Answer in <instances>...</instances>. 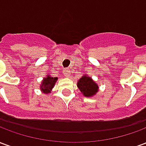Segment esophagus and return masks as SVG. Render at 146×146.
I'll return each mask as SVG.
<instances>
[{"mask_svg": "<svg viewBox=\"0 0 146 146\" xmlns=\"http://www.w3.org/2000/svg\"><path fill=\"white\" fill-rule=\"evenodd\" d=\"M63 73L64 75H65V76H66V77H69V76H70V71L69 70H67V69L64 70Z\"/></svg>", "mask_w": 146, "mask_h": 146, "instance_id": "34e87169", "label": "esophagus"}]
</instances>
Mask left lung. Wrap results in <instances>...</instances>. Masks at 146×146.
Returning a JSON list of instances; mask_svg holds the SVG:
<instances>
[{"mask_svg": "<svg viewBox=\"0 0 146 146\" xmlns=\"http://www.w3.org/2000/svg\"><path fill=\"white\" fill-rule=\"evenodd\" d=\"M77 87L85 97H92L98 91V86L88 75L83 76L77 82Z\"/></svg>", "mask_w": 146, "mask_h": 146, "instance_id": "obj_1", "label": "left lung"}]
</instances>
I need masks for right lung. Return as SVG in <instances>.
Masks as SVG:
<instances>
[{
  "label": "right lung",
  "mask_w": 146,
  "mask_h": 146,
  "mask_svg": "<svg viewBox=\"0 0 146 146\" xmlns=\"http://www.w3.org/2000/svg\"><path fill=\"white\" fill-rule=\"evenodd\" d=\"M57 80L58 77H52L50 75H48L46 77H44L42 80L41 84L40 86L41 92L44 94L51 93V91L54 88Z\"/></svg>",
  "instance_id": "obj_1"
}]
</instances>
